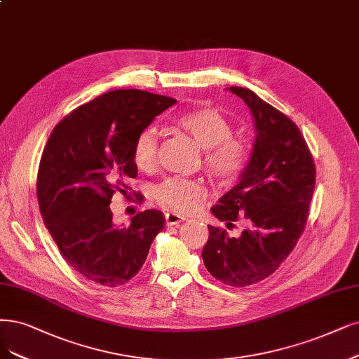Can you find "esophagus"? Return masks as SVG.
<instances>
[{"label":"esophagus","instance_id":"esophagus-1","mask_svg":"<svg viewBox=\"0 0 359 359\" xmlns=\"http://www.w3.org/2000/svg\"><path fill=\"white\" fill-rule=\"evenodd\" d=\"M183 220H187V217L179 215V213H172V211H170V213H165V222H167L168 226H172V224H179Z\"/></svg>","mask_w":359,"mask_h":359}]
</instances>
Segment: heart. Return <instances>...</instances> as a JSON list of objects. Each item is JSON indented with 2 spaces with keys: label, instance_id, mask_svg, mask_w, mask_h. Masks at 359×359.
Masks as SVG:
<instances>
[{
  "label": "heart",
  "instance_id": "1",
  "mask_svg": "<svg viewBox=\"0 0 359 359\" xmlns=\"http://www.w3.org/2000/svg\"><path fill=\"white\" fill-rule=\"evenodd\" d=\"M176 124L204 149V167L211 176L231 182L244 171L248 161V146L232 136L229 119L213 108H196L176 118ZM158 131L146 127L133 142L131 155L137 168L151 171L156 167ZM155 196L159 203L179 211H192L204 196L200 182L170 177L158 184Z\"/></svg>",
  "mask_w": 359,
  "mask_h": 359
}]
</instances>
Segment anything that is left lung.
Segmentation results:
<instances>
[{
	"instance_id": "1",
	"label": "left lung",
	"mask_w": 359,
	"mask_h": 359,
	"mask_svg": "<svg viewBox=\"0 0 359 359\" xmlns=\"http://www.w3.org/2000/svg\"><path fill=\"white\" fill-rule=\"evenodd\" d=\"M255 118L256 142L240 183L211 207L228 229L238 220L240 236L208 224L203 248L207 271L231 287H247L272 275L296 247L306 226L315 189V164L299 127L255 91L229 87Z\"/></svg>"
}]
</instances>
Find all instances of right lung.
<instances>
[{
    "label": "right lung",
    "instance_id": "1",
    "mask_svg": "<svg viewBox=\"0 0 359 359\" xmlns=\"http://www.w3.org/2000/svg\"><path fill=\"white\" fill-rule=\"evenodd\" d=\"M177 100L142 90H114L78 106L53 128L36 176L39 211L62 257L87 280L127 284L165 226L159 210H144L128 228L109 208L118 191L130 198L137 176L131 148L137 133ZM143 195L135 194L142 203Z\"/></svg>",
    "mask_w": 359,
    "mask_h": 359
}]
</instances>
